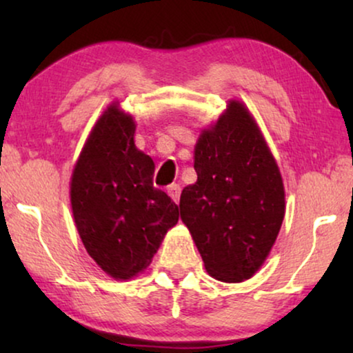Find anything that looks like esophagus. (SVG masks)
Masks as SVG:
<instances>
[{"label": "esophagus", "mask_w": 353, "mask_h": 353, "mask_svg": "<svg viewBox=\"0 0 353 353\" xmlns=\"http://www.w3.org/2000/svg\"><path fill=\"white\" fill-rule=\"evenodd\" d=\"M167 194L172 197L173 202H176V204H178V201H180V194H181V188L178 186V185L168 186L167 188Z\"/></svg>", "instance_id": "obj_1"}]
</instances>
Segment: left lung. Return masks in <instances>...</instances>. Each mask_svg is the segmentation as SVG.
<instances>
[{"label":"left lung","mask_w":353,"mask_h":353,"mask_svg":"<svg viewBox=\"0 0 353 353\" xmlns=\"http://www.w3.org/2000/svg\"><path fill=\"white\" fill-rule=\"evenodd\" d=\"M194 168L180 197L183 223L212 278L243 283L262 268L286 212L278 162L243 101L230 99L201 130Z\"/></svg>","instance_id":"1"}]
</instances>
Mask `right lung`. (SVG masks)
<instances>
[{
    "instance_id": "obj_1",
    "label": "right lung",
    "mask_w": 353,
    "mask_h": 353,
    "mask_svg": "<svg viewBox=\"0 0 353 353\" xmlns=\"http://www.w3.org/2000/svg\"><path fill=\"white\" fill-rule=\"evenodd\" d=\"M137 122L119 101L91 128L70 176L72 215L86 252L117 281L152 262L178 205L152 186L154 161L134 144Z\"/></svg>"
}]
</instances>
